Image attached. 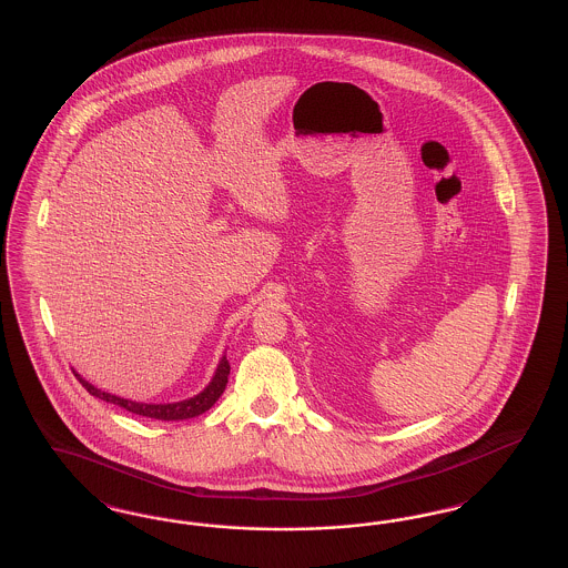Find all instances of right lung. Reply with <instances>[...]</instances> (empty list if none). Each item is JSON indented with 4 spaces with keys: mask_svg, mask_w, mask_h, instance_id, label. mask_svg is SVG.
I'll use <instances>...</instances> for the list:
<instances>
[{
    "mask_svg": "<svg viewBox=\"0 0 568 568\" xmlns=\"http://www.w3.org/2000/svg\"><path fill=\"white\" fill-rule=\"evenodd\" d=\"M229 373H231V365L226 361V356H222L217 369H215L214 379L210 382V386L203 392H199L195 398H189V400H180V403H172V405H146V403H134V400H125V398H119L113 396L109 392L99 390L94 388L92 384H88L83 377H79V373H75V377L79 379V384L90 392L92 396L102 398L106 403H113L123 407L125 412L136 413L142 417H151V419H161V422H176V419H189V417H195L201 413L207 412L214 407L215 400L222 396V392L229 384Z\"/></svg>",
    "mask_w": 568,
    "mask_h": 568,
    "instance_id": "1",
    "label": "right lung"
}]
</instances>
